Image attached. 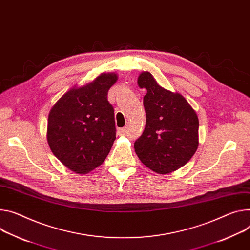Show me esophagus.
<instances>
[{"instance_id":"34e87169","label":"esophagus","mask_w":250,"mask_h":250,"mask_svg":"<svg viewBox=\"0 0 250 250\" xmlns=\"http://www.w3.org/2000/svg\"><path fill=\"white\" fill-rule=\"evenodd\" d=\"M118 133L120 135H125L126 133V127H122V128H119L118 129Z\"/></svg>"}]
</instances>
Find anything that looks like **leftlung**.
<instances>
[{"label": "left lung", "mask_w": 250, "mask_h": 250, "mask_svg": "<svg viewBox=\"0 0 250 250\" xmlns=\"http://www.w3.org/2000/svg\"><path fill=\"white\" fill-rule=\"evenodd\" d=\"M144 97L146 127L134 143L141 162L158 174H167L189 162L198 147V118L188 102L157 83L149 72L138 78Z\"/></svg>", "instance_id": "obj_1"}]
</instances>
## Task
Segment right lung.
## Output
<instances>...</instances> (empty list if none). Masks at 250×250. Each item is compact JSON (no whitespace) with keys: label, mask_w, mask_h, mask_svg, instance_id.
<instances>
[{"label":"right lung","mask_w":250,"mask_h":250,"mask_svg":"<svg viewBox=\"0 0 250 250\" xmlns=\"http://www.w3.org/2000/svg\"><path fill=\"white\" fill-rule=\"evenodd\" d=\"M116 73L71 88L53 105L47 139L51 150L71 170L84 174L100 167L116 140L115 111L107 101Z\"/></svg>","instance_id":"right-lung-1"}]
</instances>
